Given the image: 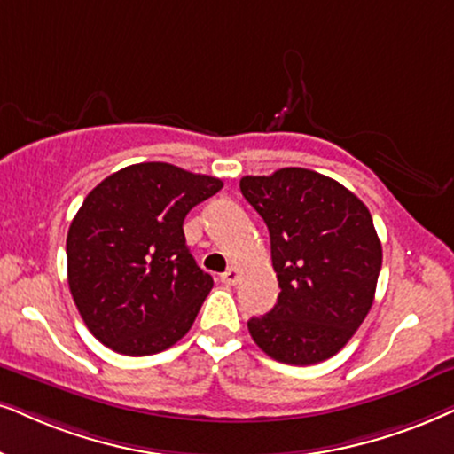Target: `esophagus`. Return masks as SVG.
<instances>
[{
  "label": "esophagus",
  "mask_w": 454,
  "mask_h": 454,
  "mask_svg": "<svg viewBox=\"0 0 454 454\" xmlns=\"http://www.w3.org/2000/svg\"><path fill=\"white\" fill-rule=\"evenodd\" d=\"M222 283L228 285V286L237 285L239 283V270L237 268H228L226 272L222 274Z\"/></svg>",
  "instance_id": "obj_1"
}]
</instances>
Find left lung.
Masks as SVG:
<instances>
[{
  "label": "left lung",
  "instance_id": "8db88e82",
  "mask_svg": "<svg viewBox=\"0 0 454 454\" xmlns=\"http://www.w3.org/2000/svg\"><path fill=\"white\" fill-rule=\"evenodd\" d=\"M240 192L270 232L278 301L251 318L270 358L317 364L335 356L375 300L381 240L366 205L340 182L303 168L245 176Z\"/></svg>",
  "mask_w": 454,
  "mask_h": 454
}]
</instances>
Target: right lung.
<instances>
[{"label": "right lung", "instance_id": "obj_1", "mask_svg": "<svg viewBox=\"0 0 454 454\" xmlns=\"http://www.w3.org/2000/svg\"><path fill=\"white\" fill-rule=\"evenodd\" d=\"M222 180L169 163L119 169L85 197L67 234L68 289L91 335L148 356L182 340L214 278L186 247L184 217Z\"/></svg>", "mask_w": 454, "mask_h": 454}]
</instances>
